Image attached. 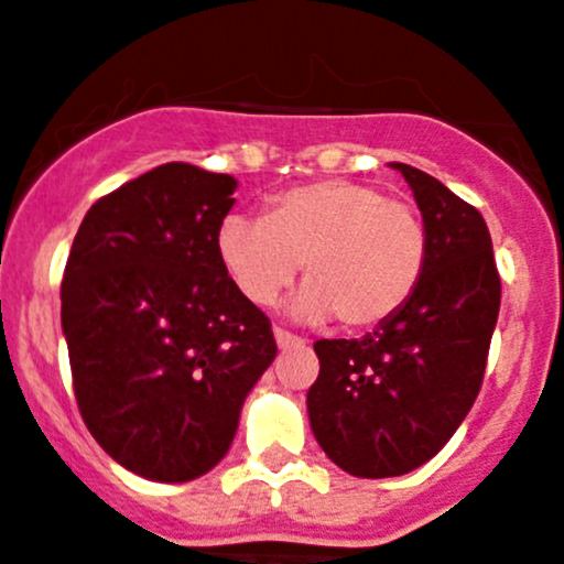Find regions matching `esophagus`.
<instances>
[{"mask_svg":"<svg viewBox=\"0 0 564 564\" xmlns=\"http://www.w3.org/2000/svg\"><path fill=\"white\" fill-rule=\"evenodd\" d=\"M275 341H278V347H294V345H306V341L300 339L297 334H292V330H283V328H275Z\"/></svg>","mask_w":564,"mask_h":564,"instance_id":"obj_1","label":"esophagus"}]
</instances>
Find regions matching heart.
<instances>
[{
    "label": "heart",
    "instance_id": "obj_1",
    "mask_svg": "<svg viewBox=\"0 0 564 564\" xmlns=\"http://www.w3.org/2000/svg\"><path fill=\"white\" fill-rule=\"evenodd\" d=\"M429 228L417 205L356 181H317L267 199L261 219L228 217L217 236L225 275L256 306H272L303 264V319L347 330L387 323L420 289Z\"/></svg>",
    "mask_w": 564,
    "mask_h": 564
}]
</instances>
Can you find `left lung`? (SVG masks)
<instances>
[{"instance_id":"1","label":"left lung","mask_w":564,"mask_h":564,"mask_svg":"<svg viewBox=\"0 0 564 564\" xmlns=\"http://www.w3.org/2000/svg\"><path fill=\"white\" fill-rule=\"evenodd\" d=\"M429 228V267L392 319L361 339H319L308 420L330 462L359 478L403 476L456 434L476 403L501 308L484 217L436 177L394 163Z\"/></svg>"}]
</instances>
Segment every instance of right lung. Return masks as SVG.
<instances>
[{
	"instance_id": "1",
	"label": "right lung",
	"mask_w": 564,
	"mask_h": 564,
	"mask_svg": "<svg viewBox=\"0 0 564 564\" xmlns=\"http://www.w3.org/2000/svg\"><path fill=\"white\" fill-rule=\"evenodd\" d=\"M230 175L163 163L88 208L61 323L77 409L105 454L192 481L228 454L241 403L278 354L272 323L225 275Z\"/></svg>"
}]
</instances>
